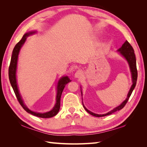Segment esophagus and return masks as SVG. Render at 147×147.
Here are the masks:
<instances>
[{
	"label": "esophagus",
	"instance_id": "esophagus-1",
	"mask_svg": "<svg viewBox=\"0 0 147 147\" xmlns=\"http://www.w3.org/2000/svg\"><path fill=\"white\" fill-rule=\"evenodd\" d=\"M82 76H83V72L80 70H77L75 74V78H81Z\"/></svg>",
	"mask_w": 147,
	"mask_h": 147
}]
</instances>
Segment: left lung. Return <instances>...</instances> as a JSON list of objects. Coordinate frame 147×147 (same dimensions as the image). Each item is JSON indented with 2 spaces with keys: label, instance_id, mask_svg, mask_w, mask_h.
<instances>
[{
  "label": "left lung",
  "instance_id": "8db88e82",
  "mask_svg": "<svg viewBox=\"0 0 147 147\" xmlns=\"http://www.w3.org/2000/svg\"><path fill=\"white\" fill-rule=\"evenodd\" d=\"M117 51L119 53L120 55H121L123 57H124V58H125V59L127 62L129 66L130 71L131 72L132 84L131 85V87L130 88L129 91V92H128L126 99L124 100L119 105H118V107H115V109H113V110L110 111V112H109L108 113H107L105 114L99 115V114H96V113H93V112H91V111L88 110L83 104L84 108L86 110V112H88L90 114H91V115H92V116H94L96 117H105V116H107V115H109L115 112H117V111H118L119 110L122 109L125 106L126 104L127 103V102L129 100V98L130 97L132 92L133 90H134V89L136 85L137 80V66H136V56L134 54V49H133L132 47L130 45V43L126 40L123 44L121 47L119 48ZM81 92H82V90H81ZM82 103H83V102H82Z\"/></svg>",
  "mask_w": 147,
  "mask_h": 147
}]
</instances>
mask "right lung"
I'll list each match as a JSON object with an SVG mask.
<instances>
[{
  "instance_id": "right-lung-1",
  "label": "right lung",
  "mask_w": 147,
  "mask_h": 147,
  "mask_svg": "<svg viewBox=\"0 0 147 147\" xmlns=\"http://www.w3.org/2000/svg\"><path fill=\"white\" fill-rule=\"evenodd\" d=\"M35 33H37L36 30L30 31V32L26 33L23 35V37L21 38V40L15 45L12 52L9 69H8V77H9L10 82L13 88V90L14 91L15 95L17 97V99L20 102V105L22 106V107H23L28 113L32 114L34 115V116H36L40 118H51L55 116V115H56L57 113H58L60 109L61 97L62 92H63L64 90L65 86L68 83L71 82V80L67 76L63 77L59 79V80L58 81V82H57V88H56L57 94H56V104L55 106L53 107L52 110L49 111V112H47L45 113L35 112H34V111L30 110L29 109H28V107L24 104V102L23 99H22V97L20 93V91L18 90V84H17L16 70H17L18 59V55H19L21 48L24 45V43H25L26 38H27L28 37L30 36V35H33Z\"/></svg>"
}]
</instances>
